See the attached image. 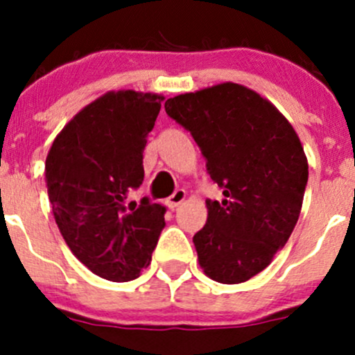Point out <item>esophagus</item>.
Wrapping results in <instances>:
<instances>
[{"instance_id":"34e87169","label":"esophagus","mask_w":355,"mask_h":355,"mask_svg":"<svg viewBox=\"0 0 355 355\" xmlns=\"http://www.w3.org/2000/svg\"><path fill=\"white\" fill-rule=\"evenodd\" d=\"M184 200H185V191L184 189H178V191H175L173 194L166 199V206L170 207V209H175V207L180 206Z\"/></svg>"}]
</instances>
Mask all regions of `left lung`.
Listing matches in <instances>:
<instances>
[{
  "label": "left lung",
  "mask_w": 355,
  "mask_h": 355,
  "mask_svg": "<svg viewBox=\"0 0 355 355\" xmlns=\"http://www.w3.org/2000/svg\"><path fill=\"white\" fill-rule=\"evenodd\" d=\"M191 132L223 200H206L194 235L199 264L220 284H242L287 244L302 207L307 159L287 118L244 85L218 84L164 103Z\"/></svg>",
  "instance_id": "1"
}]
</instances>
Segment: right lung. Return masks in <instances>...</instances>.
Wrapping results in <instances>:
<instances>
[{
	"label": "right lung",
	"instance_id": "right-lung-1",
	"mask_svg": "<svg viewBox=\"0 0 355 355\" xmlns=\"http://www.w3.org/2000/svg\"><path fill=\"white\" fill-rule=\"evenodd\" d=\"M163 99L108 92L68 121L46 157V187L67 245L110 282L137 278L164 228L161 204L130 199L144 180L142 151Z\"/></svg>",
	"mask_w": 355,
	"mask_h": 355
}]
</instances>
